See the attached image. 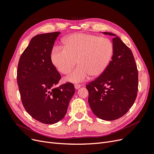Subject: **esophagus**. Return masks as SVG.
Segmentation results:
<instances>
[{"instance_id": "esophagus-1", "label": "esophagus", "mask_w": 154, "mask_h": 154, "mask_svg": "<svg viewBox=\"0 0 154 154\" xmlns=\"http://www.w3.org/2000/svg\"><path fill=\"white\" fill-rule=\"evenodd\" d=\"M81 86H82V85H79V84H75V85H74V87H75L76 89H78L79 88H80Z\"/></svg>"}]
</instances>
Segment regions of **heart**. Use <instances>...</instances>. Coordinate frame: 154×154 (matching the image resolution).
I'll list each match as a JSON object with an SVG mask.
<instances>
[{
    "mask_svg": "<svg viewBox=\"0 0 154 154\" xmlns=\"http://www.w3.org/2000/svg\"><path fill=\"white\" fill-rule=\"evenodd\" d=\"M63 43L64 48H53L51 60L63 74H69L78 63L79 66L66 78L70 82H83L89 75L100 76L108 67L114 53L110 39L94 35L74 33L66 37Z\"/></svg>",
    "mask_w": 154,
    "mask_h": 154,
    "instance_id": "1",
    "label": "heart"
}]
</instances>
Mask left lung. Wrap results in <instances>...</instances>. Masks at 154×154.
Returning <instances> with one entry per match:
<instances>
[{
	"mask_svg": "<svg viewBox=\"0 0 154 154\" xmlns=\"http://www.w3.org/2000/svg\"><path fill=\"white\" fill-rule=\"evenodd\" d=\"M114 53L105 72L86 85L88 101L97 118L113 121L122 117L133 105L138 90V71L132 51L115 34Z\"/></svg>",
	"mask_w": 154,
	"mask_h": 154,
	"instance_id": "obj_1",
	"label": "left lung"
}]
</instances>
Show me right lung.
I'll return each mask as SVG.
<instances>
[{"mask_svg":"<svg viewBox=\"0 0 154 154\" xmlns=\"http://www.w3.org/2000/svg\"><path fill=\"white\" fill-rule=\"evenodd\" d=\"M60 32L37 35L20 56L17 83L25 110L44 124H54L66 116L75 92L72 83L59 87L61 75L51 60L54 42Z\"/></svg>","mask_w":154,"mask_h":154,"instance_id":"1","label":"right lung"}]
</instances>
